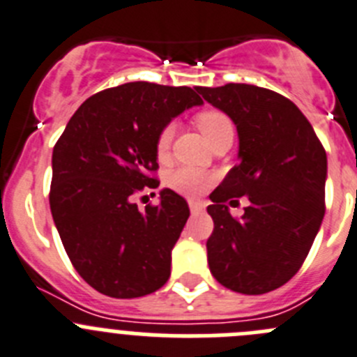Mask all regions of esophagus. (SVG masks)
<instances>
[{
    "mask_svg": "<svg viewBox=\"0 0 357 357\" xmlns=\"http://www.w3.org/2000/svg\"><path fill=\"white\" fill-rule=\"evenodd\" d=\"M188 206H190V211L194 213V215H197V213L204 211V204H202L201 201H190Z\"/></svg>",
    "mask_w": 357,
    "mask_h": 357,
    "instance_id": "1",
    "label": "esophagus"
}]
</instances>
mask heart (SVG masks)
I'll list each match as a JSON object with an SVG mask.
<instances>
[{"mask_svg":"<svg viewBox=\"0 0 357 357\" xmlns=\"http://www.w3.org/2000/svg\"><path fill=\"white\" fill-rule=\"evenodd\" d=\"M195 125L199 126L204 137L213 139L220 130L227 128V126H232L231 119L227 118V114L220 111H202L195 116ZM172 137H174V125L163 126V130L160 132L158 139H156V153L158 156H163L171 148ZM209 174H206L201 169L194 167H181L178 171H174L169 178V183L174 190L181 192L185 195H199L202 194L206 188H208Z\"/></svg>","mask_w":357,"mask_h":357,"instance_id":"1","label":"heart"}]
</instances>
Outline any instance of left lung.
<instances>
[{"mask_svg": "<svg viewBox=\"0 0 357 357\" xmlns=\"http://www.w3.org/2000/svg\"><path fill=\"white\" fill-rule=\"evenodd\" d=\"M195 89L234 121L239 137V163L209 195V269L231 291L266 294L299 271L317 236L326 151L305 114L280 93L234 82ZM243 195L250 204L234 219L225 202Z\"/></svg>", "mask_w": 357, "mask_h": 357, "instance_id": "1", "label": "left lung"}]
</instances>
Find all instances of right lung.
<instances>
[{
  "mask_svg": "<svg viewBox=\"0 0 357 357\" xmlns=\"http://www.w3.org/2000/svg\"><path fill=\"white\" fill-rule=\"evenodd\" d=\"M202 98L186 86L126 82L89 96L52 151L49 204L66 255L93 289L132 299L171 276V252L190 216L169 188L139 211L133 195L156 188V139Z\"/></svg>",
  "mask_w": 357,
  "mask_h": 357,
  "instance_id": "1",
  "label": "right lung"
}]
</instances>
